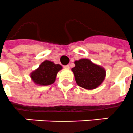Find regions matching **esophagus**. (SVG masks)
Masks as SVG:
<instances>
[{"label":"esophagus","instance_id":"1","mask_svg":"<svg viewBox=\"0 0 133 133\" xmlns=\"http://www.w3.org/2000/svg\"><path fill=\"white\" fill-rule=\"evenodd\" d=\"M64 69H69L70 66H69V65H66L64 66Z\"/></svg>","mask_w":133,"mask_h":133}]
</instances>
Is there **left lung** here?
I'll return each instance as SVG.
<instances>
[{"instance_id":"left-lung-1","label":"left lung","mask_w":133,"mask_h":133,"mask_svg":"<svg viewBox=\"0 0 133 133\" xmlns=\"http://www.w3.org/2000/svg\"><path fill=\"white\" fill-rule=\"evenodd\" d=\"M72 68L75 81L78 86L88 90L96 89L102 83L106 77V71L100 66L93 63L89 59L75 61Z\"/></svg>"}]
</instances>
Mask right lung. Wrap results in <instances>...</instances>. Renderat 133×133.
I'll list each match as a JSON object with an SVG mask.
<instances>
[{"mask_svg": "<svg viewBox=\"0 0 133 133\" xmlns=\"http://www.w3.org/2000/svg\"><path fill=\"white\" fill-rule=\"evenodd\" d=\"M62 69L60 64H56L53 62L45 60L39 67L31 73V78L35 84L41 86H47L54 83L56 75Z\"/></svg>", "mask_w": 133, "mask_h": 133, "instance_id": "1", "label": "right lung"}]
</instances>
